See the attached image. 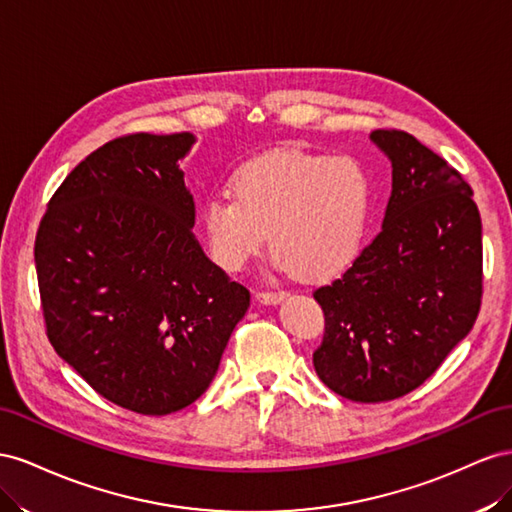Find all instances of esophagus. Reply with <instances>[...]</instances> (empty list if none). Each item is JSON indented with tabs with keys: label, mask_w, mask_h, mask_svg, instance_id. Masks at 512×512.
I'll return each mask as SVG.
<instances>
[{
	"label": "esophagus",
	"mask_w": 512,
	"mask_h": 512,
	"mask_svg": "<svg viewBox=\"0 0 512 512\" xmlns=\"http://www.w3.org/2000/svg\"><path fill=\"white\" fill-rule=\"evenodd\" d=\"M285 291H257V300L261 304H279L281 300H285Z\"/></svg>",
	"instance_id": "34e87169"
}]
</instances>
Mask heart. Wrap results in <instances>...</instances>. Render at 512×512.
Returning a JSON list of instances; mask_svg holds the SVG:
<instances>
[{"label": "heart", "instance_id": "b5f03b06", "mask_svg": "<svg viewBox=\"0 0 512 512\" xmlns=\"http://www.w3.org/2000/svg\"><path fill=\"white\" fill-rule=\"evenodd\" d=\"M233 193L203 203L201 227L221 268H244L266 244L304 281L343 272L364 242L373 210L369 173L352 158L274 150L233 173Z\"/></svg>", "mask_w": 512, "mask_h": 512}]
</instances>
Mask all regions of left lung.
Wrapping results in <instances>:
<instances>
[{"mask_svg":"<svg viewBox=\"0 0 512 512\" xmlns=\"http://www.w3.org/2000/svg\"><path fill=\"white\" fill-rule=\"evenodd\" d=\"M371 139L392 163L382 231L343 276L313 291L326 321L315 371L358 403L425 384L483 300V223L470 184L405 130L377 128Z\"/></svg>","mask_w":512,"mask_h":512,"instance_id":"1","label":"left lung"}]
</instances>
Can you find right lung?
<instances>
[{
  "instance_id": "obj_1",
  "label": "right lung",
  "mask_w": 512,
  "mask_h": 512,
  "mask_svg": "<svg viewBox=\"0 0 512 512\" xmlns=\"http://www.w3.org/2000/svg\"><path fill=\"white\" fill-rule=\"evenodd\" d=\"M191 133L100 145L49 199L36 244L47 337L100 397L165 416L208 390L251 294L199 246Z\"/></svg>"
}]
</instances>
